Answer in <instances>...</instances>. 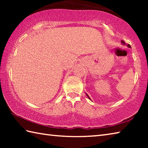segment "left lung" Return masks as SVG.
I'll use <instances>...</instances> for the list:
<instances>
[{"mask_svg": "<svg viewBox=\"0 0 148 148\" xmlns=\"http://www.w3.org/2000/svg\"><path fill=\"white\" fill-rule=\"evenodd\" d=\"M121 42H122V44H125V42H124L123 40H121ZM127 46H128L129 47H131V46H130V44H127ZM87 97H88V98H89V99H90V98H89V97L88 96V95H87ZM90 100H91V99H90Z\"/></svg>", "mask_w": 148, "mask_h": 148, "instance_id": "left-lung-1", "label": "left lung"}]
</instances>
